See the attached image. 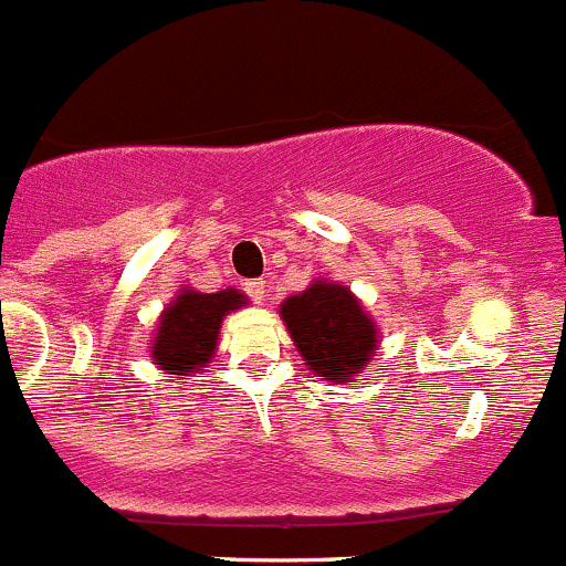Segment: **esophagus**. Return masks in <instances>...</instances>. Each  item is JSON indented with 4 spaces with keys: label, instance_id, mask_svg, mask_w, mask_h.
I'll use <instances>...</instances> for the list:
<instances>
[{
    "label": "esophagus",
    "instance_id": "obj_1",
    "mask_svg": "<svg viewBox=\"0 0 566 566\" xmlns=\"http://www.w3.org/2000/svg\"><path fill=\"white\" fill-rule=\"evenodd\" d=\"M244 291H248L250 300H255V302H264L266 296H270V285H266L264 277H255V281H248V283H244Z\"/></svg>",
    "mask_w": 566,
    "mask_h": 566
}]
</instances>
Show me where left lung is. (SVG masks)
<instances>
[{
  "label": "left lung",
  "instance_id": "obj_1",
  "mask_svg": "<svg viewBox=\"0 0 566 566\" xmlns=\"http://www.w3.org/2000/svg\"><path fill=\"white\" fill-rule=\"evenodd\" d=\"M285 329L313 374L352 382L377 349V322L346 285L313 281L281 305Z\"/></svg>",
  "mask_w": 566,
  "mask_h": 566
}]
</instances>
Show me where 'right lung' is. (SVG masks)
Returning a JSON list of instances; mask_svg holds the SVG:
<instances>
[{"label":"right lung","mask_w":566,"mask_h":566,"mask_svg":"<svg viewBox=\"0 0 566 566\" xmlns=\"http://www.w3.org/2000/svg\"><path fill=\"white\" fill-rule=\"evenodd\" d=\"M244 305L248 296L237 289H222L217 294L181 289L161 311L150 357L165 374L192 377L195 371H206V363L214 357L222 318Z\"/></svg>","instance_id":"add662e5"}]
</instances>
